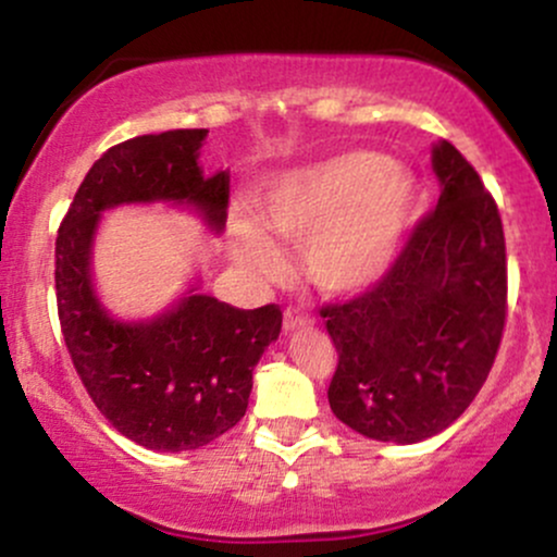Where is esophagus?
Returning a JSON list of instances; mask_svg holds the SVG:
<instances>
[{"label": "esophagus", "instance_id": "obj_1", "mask_svg": "<svg viewBox=\"0 0 557 557\" xmlns=\"http://www.w3.org/2000/svg\"><path fill=\"white\" fill-rule=\"evenodd\" d=\"M283 324H285V332H293L300 327H309V324H314V319H311L309 314H304L300 309H285Z\"/></svg>", "mask_w": 557, "mask_h": 557}]
</instances>
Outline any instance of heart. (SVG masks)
<instances>
[{
  "label": "heart",
  "instance_id": "1",
  "mask_svg": "<svg viewBox=\"0 0 557 557\" xmlns=\"http://www.w3.org/2000/svg\"><path fill=\"white\" fill-rule=\"evenodd\" d=\"M417 198V181L403 164L345 151L274 177L257 203V222L274 240L300 246V267L319 290L350 298L393 270ZM233 253L257 277L283 272V253L246 220L233 225Z\"/></svg>",
  "mask_w": 557,
  "mask_h": 557
}]
</instances>
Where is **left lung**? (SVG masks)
Segmentation results:
<instances>
[{
  "label": "left lung",
  "mask_w": 557,
  "mask_h": 557,
  "mask_svg": "<svg viewBox=\"0 0 557 557\" xmlns=\"http://www.w3.org/2000/svg\"><path fill=\"white\" fill-rule=\"evenodd\" d=\"M432 168L443 194L393 270L319 311L337 350L332 413L380 443H421L461 417L495 363L508 314L495 198L447 140L432 149Z\"/></svg>",
  "instance_id": "1"
}]
</instances>
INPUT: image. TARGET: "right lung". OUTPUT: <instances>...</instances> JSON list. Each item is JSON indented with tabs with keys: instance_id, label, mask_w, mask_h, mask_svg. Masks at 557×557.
<instances>
[{
	"instance_id": "right-lung-1",
	"label": "right lung",
	"mask_w": 557,
	"mask_h": 557,
	"mask_svg": "<svg viewBox=\"0 0 557 557\" xmlns=\"http://www.w3.org/2000/svg\"><path fill=\"white\" fill-rule=\"evenodd\" d=\"M203 138L207 131L194 127L112 146L57 230V314L75 372L114 430L159 453L196 450L238 424L253 367L283 327L280 306L235 309L194 287L149 322H120L96 298L91 246L104 209L190 203L214 233L225 227L230 177L198 168Z\"/></svg>"
}]
</instances>
